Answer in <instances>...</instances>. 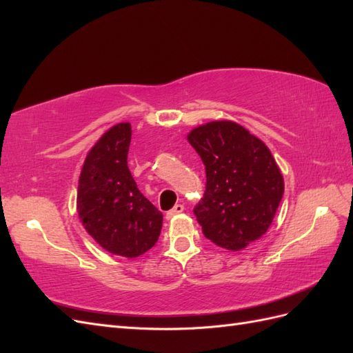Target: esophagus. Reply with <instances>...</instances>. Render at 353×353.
Segmentation results:
<instances>
[{"instance_id":"1","label":"esophagus","mask_w":353,"mask_h":353,"mask_svg":"<svg viewBox=\"0 0 353 353\" xmlns=\"http://www.w3.org/2000/svg\"><path fill=\"white\" fill-rule=\"evenodd\" d=\"M183 212H184V206L183 205H175L172 209L166 212V218L170 219V218H174V216L179 215V213H183Z\"/></svg>"}]
</instances>
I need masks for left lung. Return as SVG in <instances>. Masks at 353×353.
Returning a JSON list of instances; mask_svg holds the SVG:
<instances>
[{"label": "left lung", "instance_id": "1", "mask_svg": "<svg viewBox=\"0 0 353 353\" xmlns=\"http://www.w3.org/2000/svg\"><path fill=\"white\" fill-rule=\"evenodd\" d=\"M187 138L206 170L205 194L194 208L205 237L228 250L259 240L284 194L281 170L270 148L231 121L201 125Z\"/></svg>", "mask_w": 353, "mask_h": 353}]
</instances>
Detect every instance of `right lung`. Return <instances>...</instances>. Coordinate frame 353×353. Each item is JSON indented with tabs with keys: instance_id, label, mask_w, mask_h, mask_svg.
Returning a JSON list of instances; mask_svg holds the SVG:
<instances>
[{
	"instance_id": "add662e5",
	"label": "right lung",
	"mask_w": 353,
	"mask_h": 353,
	"mask_svg": "<svg viewBox=\"0 0 353 353\" xmlns=\"http://www.w3.org/2000/svg\"><path fill=\"white\" fill-rule=\"evenodd\" d=\"M131 123H117L91 148L78 185L79 219L104 250L137 258L156 244L163 215L138 190L128 168Z\"/></svg>"
}]
</instances>
